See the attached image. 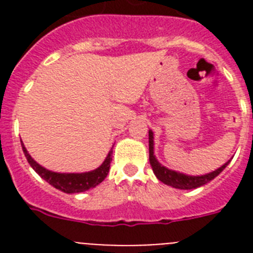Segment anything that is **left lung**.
<instances>
[{
  "mask_svg": "<svg viewBox=\"0 0 253 253\" xmlns=\"http://www.w3.org/2000/svg\"><path fill=\"white\" fill-rule=\"evenodd\" d=\"M149 162H151L154 175L157 176L158 180L162 181L163 184L169 185V186L176 187V189L190 190L203 186V185L208 184L209 181L213 180L214 177H216L227 167L229 161L224 163L220 169L203 176H187L184 175V173H178L176 171H171V169H166V167L161 166L158 161L153 156V133H152V130H149Z\"/></svg>",
  "mask_w": 253,
  "mask_h": 253,
  "instance_id": "8db88e82",
  "label": "left lung"
}]
</instances>
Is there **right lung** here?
<instances>
[{"mask_svg":"<svg viewBox=\"0 0 253 253\" xmlns=\"http://www.w3.org/2000/svg\"><path fill=\"white\" fill-rule=\"evenodd\" d=\"M21 147L24 153H25L26 160L30 163V166L35 169L38 175L42 178H44L51 186H54L55 189L67 194L82 193V191L93 189L95 186L101 184L104 178L107 176V173H109L110 163L113 161V149H111L109 154H107L106 160L104 161V163L99 169H93V171L84 172V173H57V172L48 171V169L40 166L39 163H37L31 158V156L28 153L25 146L22 143Z\"/></svg>","mask_w":253,"mask_h":253,"instance_id":"right-lung-1","label":"right lung"}]
</instances>
